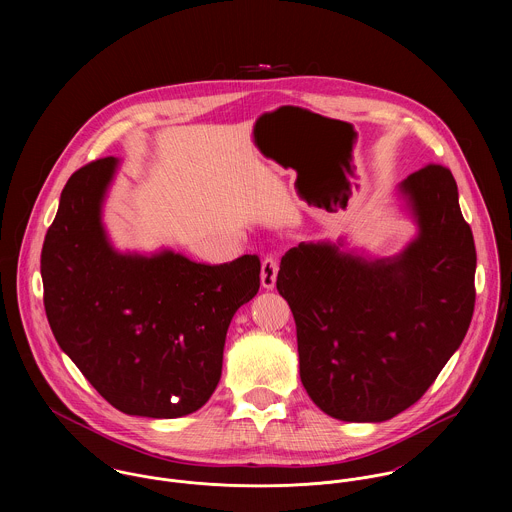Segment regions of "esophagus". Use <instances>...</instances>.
I'll use <instances>...</instances> for the list:
<instances>
[{
	"label": "esophagus",
	"instance_id": "1",
	"mask_svg": "<svg viewBox=\"0 0 512 512\" xmlns=\"http://www.w3.org/2000/svg\"><path fill=\"white\" fill-rule=\"evenodd\" d=\"M278 270H280L278 258H276L274 254H268V256L262 260V286H264L266 290H272V288L276 286Z\"/></svg>",
	"mask_w": 512,
	"mask_h": 512
}]
</instances>
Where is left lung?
I'll return each instance as SVG.
<instances>
[{
    "label": "left lung",
    "mask_w": 512,
    "mask_h": 512,
    "mask_svg": "<svg viewBox=\"0 0 512 512\" xmlns=\"http://www.w3.org/2000/svg\"><path fill=\"white\" fill-rule=\"evenodd\" d=\"M402 193L420 236L396 260L325 242L282 256L276 288L295 319L301 382L337 420L384 422L416 404L473 317L477 252L451 171L428 163Z\"/></svg>",
    "instance_id": "8db88e82"
}]
</instances>
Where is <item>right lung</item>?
Here are the masks:
<instances>
[{"instance_id": "add662e5", "label": "right lung", "mask_w": 512, "mask_h": 512, "mask_svg": "<svg viewBox=\"0 0 512 512\" xmlns=\"http://www.w3.org/2000/svg\"><path fill=\"white\" fill-rule=\"evenodd\" d=\"M116 163H86L61 193L41 250L45 313L59 347L114 408L187 416L219 384L230 319L260 290V258L207 266L173 252L116 254L100 224Z\"/></svg>"}]
</instances>
